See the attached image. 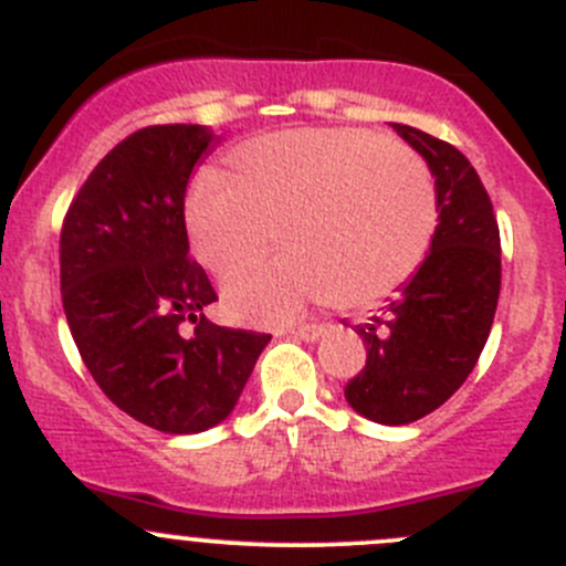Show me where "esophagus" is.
<instances>
[{
  "mask_svg": "<svg viewBox=\"0 0 566 566\" xmlns=\"http://www.w3.org/2000/svg\"><path fill=\"white\" fill-rule=\"evenodd\" d=\"M290 336H295V339H306V342H315L319 336L325 334V325H298V328H290L287 331Z\"/></svg>",
  "mask_w": 566,
  "mask_h": 566,
  "instance_id": "obj_1",
  "label": "esophagus"
}]
</instances>
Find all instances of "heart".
<instances>
[{"mask_svg": "<svg viewBox=\"0 0 566 566\" xmlns=\"http://www.w3.org/2000/svg\"><path fill=\"white\" fill-rule=\"evenodd\" d=\"M232 180L193 177L186 227L197 260L235 276L271 249L287 254L227 284V310L279 323L310 304L369 306L410 282L441 224L424 158L367 128H293L230 153Z\"/></svg>", "mask_w": 566, "mask_h": 566, "instance_id": "1", "label": "heart"}]
</instances>
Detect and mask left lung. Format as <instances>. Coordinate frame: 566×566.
I'll list each match as a JSON object with an SVG mask.
<instances>
[{"label":"left lung","instance_id":"left-lung-1","mask_svg":"<svg viewBox=\"0 0 566 566\" xmlns=\"http://www.w3.org/2000/svg\"><path fill=\"white\" fill-rule=\"evenodd\" d=\"M391 128L436 175L441 224L386 317L356 325L367 364L345 397L378 424H410L441 408L482 356L501 293V235L493 202L458 147L402 123Z\"/></svg>","mask_w":566,"mask_h":566}]
</instances>
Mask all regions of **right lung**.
<instances>
[{
	"label": "right lung",
	"mask_w": 566,
	"mask_h": 566,
	"mask_svg": "<svg viewBox=\"0 0 566 566\" xmlns=\"http://www.w3.org/2000/svg\"><path fill=\"white\" fill-rule=\"evenodd\" d=\"M213 142L202 125L125 136L60 232L62 310L84 367L119 410L169 436L224 421L271 342L205 317L219 295L188 254L186 186Z\"/></svg>",
	"instance_id": "right-lung-1"
}]
</instances>
